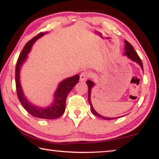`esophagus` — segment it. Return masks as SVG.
Listing matches in <instances>:
<instances>
[{
    "instance_id": "34e87169",
    "label": "esophagus",
    "mask_w": 159,
    "mask_h": 159,
    "mask_svg": "<svg viewBox=\"0 0 159 159\" xmlns=\"http://www.w3.org/2000/svg\"><path fill=\"white\" fill-rule=\"evenodd\" d=\"M90 73L89 71H84L80 73V81H85L90 76Z\"/></svg>"
}]
</instances>
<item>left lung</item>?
<instances>
[{"mask_svg": "<svg viewBox=\"0 0 159 159\" xmlns=\"http://www.w3.org/2000/svg\"><path fill=\"white\" fill-rule=\"evenodd\" d=\"M125 46L124 55L127 56L128 58H129V59H131V61L138 63V64L141 66L142 70H143V63H142V61L141 60L140 57L139 56V55L137 54L136 51L134 50V47H133L132 45L130 43L128 42L126 40H125ZM86 84L88 85V89H89V97H88V98H89V102L90 104V106H91V113H93V115H96V116L103 118V119H104V120H112V119H116V118H108V117L103 116L98 114V113H97L96 111H95V109L93 107V105H92V103H91V89H92V88L94 86V82H93L91 80H88L86 81Z\"/></svg>", "mask_w": 159, "mask_h": 159, "instance_id": "left-lung-1", "label": "left lung"}]
</instances>
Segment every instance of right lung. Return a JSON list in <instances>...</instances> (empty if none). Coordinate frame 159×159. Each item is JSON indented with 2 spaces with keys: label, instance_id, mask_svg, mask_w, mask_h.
<instances>
[{
  "label": "right lung",
  "instance_id": "right-lung-1",
  "mask_svg": "<svg viewBox=\"0 0 159 159\" xmlns=\"http://www.w3.org/2000/svg\"><path fill=\"white\" fill-rule=\"evenodd\" d=\"M46 34H47V32L38 34L36 36L30 40L23 48L18 57L16 66V86L19 101L22 104L23 108L27 111V112L36 118H43V119H55L60 117L64 113L66 97L73 89V88L75 86V84L79 82V75H75L72 77L62 80L59 84L54 93V101L53 103L46 108H41L40 106L33 105L30 101H28L24 96L20 82V70L23 63L26 60L28 53L30 52L33 44L35 41Z\"/></svg>",
  "mask_w": 159,
  "mask_h": 159
}]
</instances>
